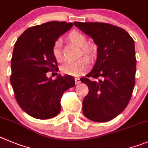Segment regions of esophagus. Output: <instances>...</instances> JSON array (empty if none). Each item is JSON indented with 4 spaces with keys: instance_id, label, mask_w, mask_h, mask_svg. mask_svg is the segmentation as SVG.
<instances>
[{
    "instance_id": "obj_1",
    "label": "esophagus",
    "mask_w": 148,
    "mask_h": 148,
    "mask_svg": "<svg viewBox=\"0 0 148 148\" xmlns=\"http://www.w3.org/2000/svg\"><path fill=\"white\" fill-rule=\"evenodd\" d=\"M74 80H75V83L77 84H79L80 83V79H79V77H76L75 79H74Z\"/></svg>"
}]
</instances>
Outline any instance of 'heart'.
<instances>
[{"label": "heart", "instance_id": "b5f03b06", "mask_svg": "<svg viewBox=\"0 0 148 148\" xmlns=\"http://www.w3.org/2000/svg\"><path fill=\"white\" fill-rule=\"evenodd\" d=\"M68 39L74 44L79 46L81 49L80 54L91 56L94 52V46L92 43L86 42V36L77 31L71 32L68 35ZM52 53L54 58L58 61L62 59V52L61 49V42L60 40L56 41L52 48ZM90 66V60L84 56L74 60H68L61 66V71L66 74L71 76H79L88 70Z\"/></svg>", "mask_w": 148, "mask_h": 148}]
</instances>
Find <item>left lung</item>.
<instances>
[{
  "mask_svg": "<svg viewBox=\"0 0 148 148\" xmlns=\"http://www.w3.org/2000/svg\"><path fill=\"white\" fill-rule=\"evenodd\" d=\"M74 24L97 46L94 68L80 79L89 90L82 101V111L94 122H108L123 111L131 98L136 69L134 40L125 29L109 23Z\"/></svg>",
  "mask_w": 148,
  "mask_h": 148,
  "instance_id": "obj_1",
  "label": "left lung"
}]
</instances>
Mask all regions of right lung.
Returning <instances> with one entry per match:
<instances>
[{
	"label": "right lung",
	"mask_w": 148,
	"mask_h": 148,
	"mask_svg": "<svg viewBox=\"0 0 148 148\" xmlns=\"http://www.w3.org/2000/svg\"><path fill=\"white\" fill-rule=\"evenodd\" d=\"M72 26V23L58 21L32 26L14 44L10 82L20 107L36 119H51L58 115L62 94L75 86L74 78L70 75H58L54 80L46 76L48 71L58 70L52 53L54 43Z\"/></svg>",
	"instance_id": "right-lung-1"
}]
</instances>
